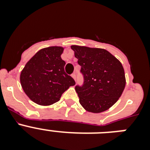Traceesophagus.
<instances>
[{"label": "esophagus", "instance_id": "34e87169", "mask_svg": "<svg viewBox=\"0 0 150 150\" xmlns=\"http://www.w3.org/2000/svg\"><path fill=\"white\" fill-rule=\"evenodd\" d=\"M71 76H72V77L74 79V80L76 81V74H75V73H74V74H71Z\"/></svg>", "mask_w": 150, "mask_h": 150}]
</instances>
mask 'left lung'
<instances>
[{
    "label": "left lung",
    "mask_w": 150,
    "mask_h": 150,
    "mask_svg": "<svg viewBox=\"0 0 150 150\" xmlns=\"http://www.w3.org/2000/svg\"><path fill=\"white\" fill-rule=\"evenodd\" d=\"M81 66L84 83L75 87L79 103L86 110L98 113L119 100L125 86L121 62L104 49L71 46Z\"/></svg>",
    "instance_id": "obj_1"
}]
</instances>
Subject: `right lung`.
Listing matches in <instances>:
<instances>
[{
  "label": "right lung",
  "mask_w": 150,
  "mask_h": 150,
  "mask_svg": "<svg viewBox=\"0 0 150 150\" xmlns=\"http://www.w3.org/2000/svg\"><path fill=\"white\" fill-rule=\"evenodd\" d=\"M61 46H50L38 51L27 62L20 74V83L30 100L42 106L53 104L62 94L75 85L64 72L65 62L61 58Z\"/></svg>",
  "instance_id": "add662e5"
}]
</instances>
